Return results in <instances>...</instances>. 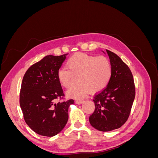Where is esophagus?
Here are the masks:
<instances>
[{
  "instance_id": "1",
  "label": "esophagus",
  "mask_w": 158,
  "mask_h": 158,
  "mask_svg": "<svg viewBox=\"0 0 158 158\" xmlns=\"http://www.w3.org/2000/svg\"><path fill=\"white\" fill-rule=\"evenodd\" d=\"M84 100H76V104H81V103H82L83 102H84Z\"/></svg>"
}]
</instances>
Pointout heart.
Instances as JSON below:
<instances>
[{
    "label": "heart",
    "instance_id": "b5f03b06",
    "mask_svg": "<svg viewBox=\"0 0 158 158\" xmlns=\"http://www.w3.org/2000/svg\"><path fill=\"white\" fill-rule=\"evenodd\" d=\"M67 68L60 69L58 78L66 88L73 87L67 94L75 98H82L90 90L98 92L107 86L111 78L112 66L109 59L105 56L76 53L68 59Z\"/></svg>",
    "mask_w": 158,
    "mask_h": 158
}]
</instances>
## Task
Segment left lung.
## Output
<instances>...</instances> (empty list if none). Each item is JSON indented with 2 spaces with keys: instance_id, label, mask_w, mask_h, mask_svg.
Instances as JSON below:
<instances>
[{
  "instance_id": "left-lung-1",
  "label": "left lung",
  "mask_w": 158,
  "mask_h": 158,
  "mask_svg": "<svg viewBox=\"0 0 158 158\" xmlns=\"http://www.w3.org/2000/svg\"><path fill=\"white\" fill-rule=\"evenodd\" d=\"M106 51L112 66L111 78L107 86L94 96L95 111L89 118L91 125L103 132L114 130L125 123L135 98L130 69L115 53Z\"/></svg>"
}]
</instances>
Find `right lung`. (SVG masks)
Listing matches in <instances>:
<instances>
[{
    "label": "right lung",
    "instance_id": "add662e5",
    "mask_svg": "<svg viewBox=\"0 0 158 158\" xmlns=\"http://www.w3.org/2000/svg\"><path fill=\"white\" fill-rule=\"evenodd\" d=\"M68 54L47 55L27 69L22 80L20 105L27 125L41 136H53L64 128L73 99L56 103L64 93L58 72Z\"/></svg>",
    "mask_w": 158,
    "mask_h": 158
}]
</instances>
